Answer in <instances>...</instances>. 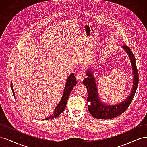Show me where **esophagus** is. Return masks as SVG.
<instances>
[{
    "instance_id": "34e87169",
    "label": "esophagus",
    "mask_w": 147,
    "mask_h": 147,
    "mask_svg": "<svg viewBox=\"0 0 147 147\" xmlns=\"http://www.w3.org/2000/svg\"><path fill=\"white\" fill-rule=\"evenodd\" d=\"M85 78V74L82 71H79L76 74V79L79 82H81Z\"/></svg>"
}]
</instances>
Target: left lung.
Returning <instances> with one entry per match:
<instances>
[{
	"label": "left lung",
	"mask_w": 147,
	"mask_h": 147,
	"mask_svg": "<svg viewBox=\"0 0 147 147\" xmlns=\"http://www.w3.org/2000/svg\"><path fill=\"white\" fill-rule=\"evenodd\" d=\"M123 49L128 55L133 74V83L131 91L127 98L123 101L116 105H108L101 101L96 86V80L94 77L93 71L87 69L86 75L87 78L83 80L84 84L87 89L88 96L87 102L88 103V109L90 114L98 119L107 120L116 117L125 112L132 101L139 84V73L136 67L135 57L132 51L127 46H123Z\"/></svg>",
	"instance_id": "left-lung-1"
}]
</instances>
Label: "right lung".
<instances>
[{
  "instance_id": "1",
  "label": "right lung",
  "mask_w": 147,
  "mask_h": 147,
  "mask_svg": "<svg viewBox=\"0 0 147 147\" xmlns=\"http://www.w3.org/2000/svg\"><path fill=\"white\" fill-rule=\"evenodd\" d=\"M76 84H77L76 79L74 73L71 74L68 76V78L67 79V82H66L65 87L63 93V96H62V98H61V99L60 101L59 102V103L57 105V106L54 109V112L53 114H52L51 116H49V117L45 118V119H43L44 120L53 119V118H55L57 117H58L60 114H61V113H62V112L65 110L66 106H67V102L68 101V97L70 94V93H71V92L73 87L76 86ZM11 88L12 90L13 95L15 97V92H14V90H13V87L12 82H11Z\"/></svg>"
}]
</instances>
